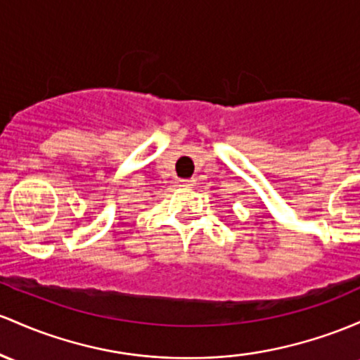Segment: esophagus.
Instances as JSON below:
<instances>
[{
  "mask_svg": "<svg viewBox=\"0 0 360 360\" xmlns=\"http://www.w3.org/2000/svg\"><path fill=\"white\" fill-rule=\"evenodd\" d=\"M193 186H195V181H189V179H181L179 181V188L189 189V188H193Z\"/></svg>",
  "mask_w": 360,
  "mask_h": 360,
  "instance_id": "34e87169",
  "label": "esophagus"
}]
</instances>
